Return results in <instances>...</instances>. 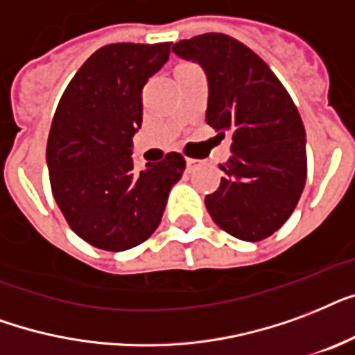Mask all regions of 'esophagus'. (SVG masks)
<instances>
[{
  "label": "esophagus",
  "mask_w": 355,
  "mask_h": 355,
  "mask_svg": "<svg viewBox=\"0 0 355 355\" xmlns=\"http://www.w3.org/2000/svg\"><path fill=\"white\" fill-rule=\"evenodd\" d=\"M185 163H187V170H189V172H196V170L202 166V161H198V159H187Z\"/></svg>",
  "instance_id": "34e87169"
}]
</instances>
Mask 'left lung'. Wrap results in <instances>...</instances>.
Listing matches in <instances>:
<instances>
[{
	"mask_svg": "<svg viewBox=\"0 0 355 355\" xmlns=\"http://www.w3.org/2000/svg\"><path fill=\"white\" fill-rule=\"evenodd\" d=\"M202 66L209 87L205 122L230 135L232 155L220 187L205 196L209 215L233 237L263 241L285 224L307 175L306 129L298 109L268 64L222 33L172 46Z\"/></svg>",
	"mask_w": 355,
	"mask_h": 355,
	"instance_id": "left-lung-1",
	"label": "left lung"
}]
</instances>
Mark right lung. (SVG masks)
Instances as JSON below:
<instances>
[{"instance_id": "right-lung-1", "label": "right lung", "mask_w": 355, "mask_h": 355, "mask_svg": "<svg viewBox=\"0 0 355 355\" xmlns=\"http://www.w3.org/2000/svg\"><path fill=\"white\" fill-rule=\"evenodd\" d=\"M170 42L109 44L92 53L60 98L46 161L55 202L68 226L96 248L144 243L163 218L185 159L168 153L135 170L142 89L168 60Z\"/></svg>"}]
</instances>
